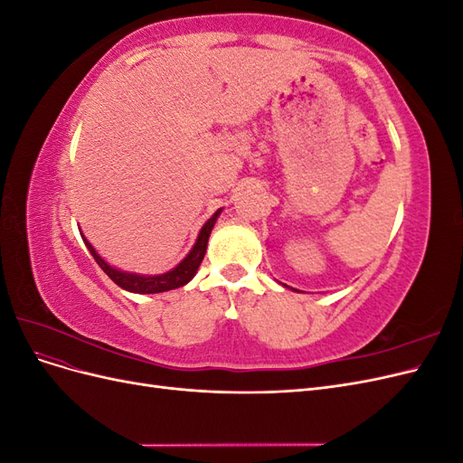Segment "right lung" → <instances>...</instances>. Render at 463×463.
Returning a JSON list of instances; mask_svg holds the SVG:
<instances>
[{"instance_id":"obj_1","label":"right lung","mask_w":463,"mask_h":463,"mask_svg":"<svg viewBox=\"0 0 463 463\" xmlns=\"http://www.w3.org/2000/svg\"><path fill=\"white\" fill-rule=\"evenodd\" d=\"M220 213H222V208L216 210L213 218H210L204 223L199 237H197V243H194V247L191 249V253L184 260H181L174 270L160 274V276H138V274H129V272H121V270L111 269V266L104 259H100V255L96 253V250L92 249V245L85 240V237H82V241L87 243L90 255L94 257L98 266H100V269L111 278V282H116L119 288L133 291V293H160V291H167V289H175V288L185 286L189 279L194 274H197V269L201 266V262L204 259V253H206L210 232H213Z\"/></svg>"}]
</instances>
